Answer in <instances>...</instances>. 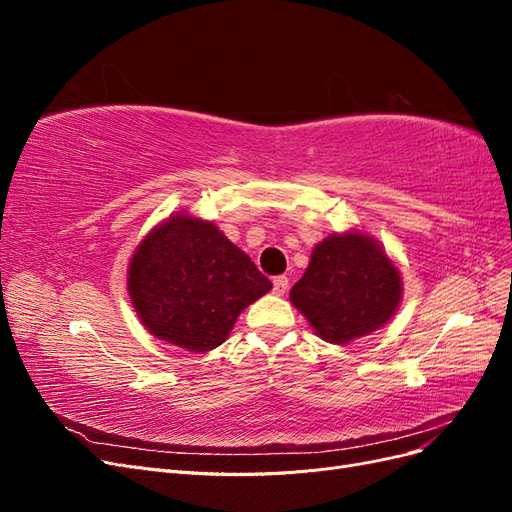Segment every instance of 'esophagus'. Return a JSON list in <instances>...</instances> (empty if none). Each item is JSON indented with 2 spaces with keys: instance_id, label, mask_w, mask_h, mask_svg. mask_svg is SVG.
<instances>
[{
  "instance_id": "esophagus-1",
  "label": "esophagus",
  "mask_w": 512,
  "mask_h": 512,
  "mask_svg": "<svg viewBox=\"0 0 512 512\" xmlns=\"http://www.w3.org/2000/svg\"><path fill=\"white\" fill-rule=\"evenodd\" d=\"M288 290V277L286 275H277L273 280V292L275 294H284Z\"/></svg>"
}]
</instances>
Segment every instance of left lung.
I'll return each mask as SVG.
<instances>
[{
    "label": "left lung",
    "mask_w": 512,
    "mask_h": 512,
    "mask_svg": "<svg viewBox=\"0 0 512 512\" xmlns=\"http://www.w3.org/2000/svg\"><path fill=\"white\" fill-rule=\"evenodd\" d=\"M401 294V271L380 241L346 230L316 243L290 301L324 342L348 344L384 327Z\"/></svg>",
    "instance_id": "1"
}]
</instances>
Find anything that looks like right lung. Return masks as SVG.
Returning <instances> with one entry per match:
<instances>
[{"label":"right lung","mask_w":512,"mask_h":512,"mask_svg":"<svg viewBox=\"0 0 512 512\" xmlns=\"http://www.w3.org/2000/svg\"><path fill=\"white\" fill-rule=\"evenodd\" d=\"M271 288L218 226L183 211L153 226L128 265L138 320L153 337L190 352L224 344L243 309Z\"/></svg>","instance_id":"obj_1"}]
</instances>
